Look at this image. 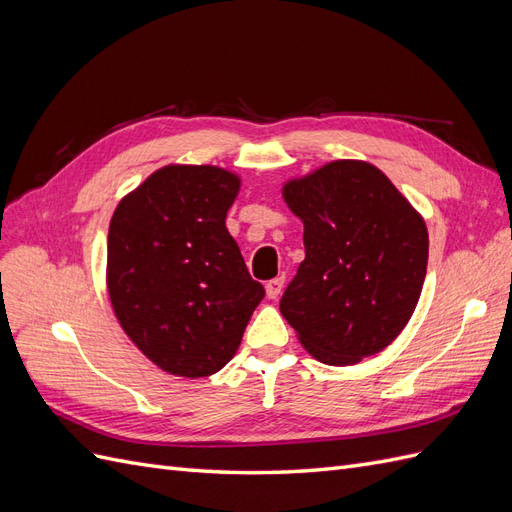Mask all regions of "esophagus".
<instances>
[{
    "label": "esophagus",
    "mask_w": 512,
    "mask_h": 512,
    "mask_svg": "<svg viewBox=\"0 0 512 512\" xmlns=\"http://www.w3.org/2000/svg\"><path fill=\"white\" fill-rule=\"evenodd\" d=\"M282 288H284V275H277V277H273V280H269V282H267V286H265V290H267V297H269V299H277V297H280Z\"/></svg>",
    "instance_id": "1"
}]
</instances>
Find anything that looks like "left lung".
I'll return each mask as SVG.
<instances>
[{
	"label": "left lung",
	"instance_id": "8db88e82",
	"mask_svg": "<svg viewBox=\"0 0 512 512\" xmlns=\"http://www.w3.org/2000/svg\"><path fill=\"white\" fill-rule=\"evenodd\" d=\"M284 200L303 222L305 260L280 301L299 342L327 365L384 350L421 297L423 218L382 170L359 160L288 181Z\"/></svg>",
	"mask_w": 512,
	"mask_h": 512
}]
</instances>
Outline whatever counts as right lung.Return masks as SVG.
<instances>
[{
  "label": "right lung",
  "instance_id": "right-lung-1",
  "mask_svg": "<svg viewBox=\"0 0 512 512\" xmlns=\"http://www.w3.org/2000/svg\"><path fill=\"white\" fill-rule=\"evenodd\" d=\"M239 177L164 166L117 205L106 284L121 329L168 374L205 378L235 356L265 288L252 280L226 213Z\"/></svg>",
  "mask_w": 512,
  "mask_h": 512
}]
</instances>
